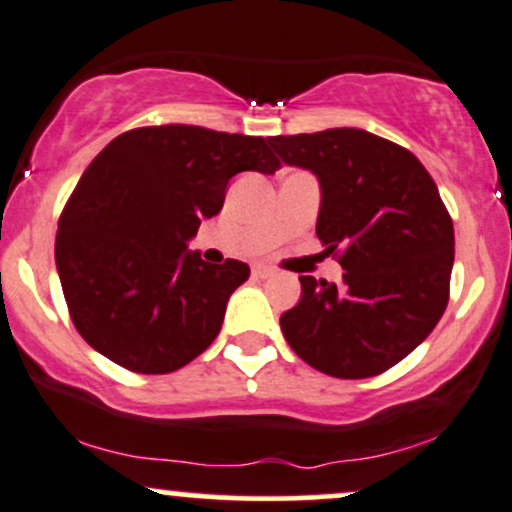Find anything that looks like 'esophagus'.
<instances>
[{
	"instance_id": "34e87169",
	"label": "esophagus",
	"mask_w": 512,
	"mask_h": 512,
	"mask_svg": "<svg viewBox=\"0 0 512 512\" xmlns=\"http://www.w3.org/2000/svg\"><path fill=\"white\" fill-rule=\"evenodd\" d=\"M276 269L274 267H267V264H255L252 267V276H257V279H269V276H274Z\"/></svg>"
}]
</instances>
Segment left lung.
Instances as JSON below:
<instances>
[{
  "label": "left lung",
  "instance_id": "8db88e82",
  "mask_svg": "<svg viewBox=\"0 0 512 512\" xmlns=\"http://www.w3.org/2000/svg\"><path fill=\"white\" fill-rule=\"evenodd\" d=\"M267 142L317 175V238L344 269L339 286L301 276V303L279 320L286 342L332 378L385 373L448 308L455 231L436 182L409 149L363 129Z\"/></svg>",
  "mask_w": 512,
  "mask_h": 512
}]
</instances>
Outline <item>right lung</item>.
Here are the masks:
<instances>
[{"label": "right lung", "instance_id": "obj_1", "mask_svg": "<svg viewBox=\"0 0 512 512\" xmlns=\"http://www.w3.org/2000/svg\"><path fill=\"white\" fill-rule=\"evenodd\" d=\"M267 139L197 125L137 127L91 161L57 223L55 262L76 332L142 375L173 373L221 332L250 267L187 252L243 170L274 173Z\"/></svg>", "mask_w": 512, "mask_h": 512}]
</instances>
